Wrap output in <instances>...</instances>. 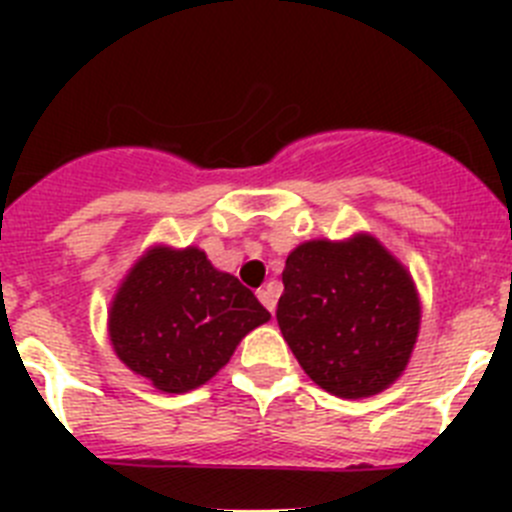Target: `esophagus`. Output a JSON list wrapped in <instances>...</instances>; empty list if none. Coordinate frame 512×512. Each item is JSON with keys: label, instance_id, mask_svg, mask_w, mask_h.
I'll return each instance as SVG.
<instances>
[{"label": "esophagus", "instance_id": "obj_1", "mask_svg": "<svg viewBox=\"0 0 512 512\" xmlns=\"http://www.w3.org/2000/svg\"><path fill=\"white\" fill-rule=\"evenodd\" d=\"M256 295H259L261 305H264L266 310H269L271 315H274V310H277V295H274V289H271V287H261L259 292H256Z\"/></svg>", "mask_w": 512, "mask_h": 512}]
</instances>
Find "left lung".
Segmentation results:
<instances>
[{"label":"left lung","instance_id":"1","mask_svg":"<svg viewBox=\"0 0 512 512\" xmlns=\"http://www.w3.org/2000/svg\"><path fill=\"white\" fill-rule=\"evenodd\" d=\"M277 320L307 377L338 397H369L402 374L418 338L413 279L369 235L310 241L287 256Z\"/></svg>","mask_w":512,"mask_h":512}]
</instances>
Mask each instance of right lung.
Instances as JSON below:
<instances>
[{"mask_svg":"<svg viewBox=\"0 0 512 512\" xmlns=\"http://www.w3.org/2000/svg\"><path fill=\"white\" fill-rule=\"evenodd\" d=\"M266 320L251 289L217 271L200 248H153L115 295L110 338L135 374L179 395L215 377Z\"/></svg>","mask_w":512,"mask_h":512,"instance_id":"1","label":"right lung"}]
</instances>
